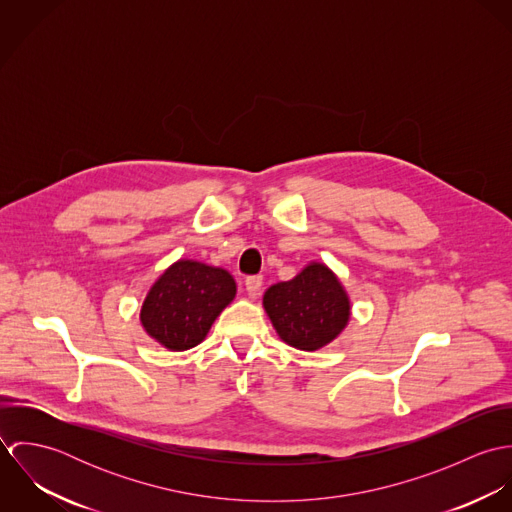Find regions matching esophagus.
<instances>
[{
    "instance_id": "obj_1",
    "label": "esophagus",
    "mask_w": 512,
    "mask_h": 512,
    "mask_svg": "<svg viewBox=\"0 0 512 512\" xmlns=\"http://www.w3.org/2000/svg\"><path fill=\"white\" fill-rule=\"evenodd\" d=\"M244 286H246V292L250 293V295H258L260 290H262V286H264V280H262V276H248L244 280Z\"/></svg>"
}]
</instances>
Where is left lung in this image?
Returning a JSON list of instances; mask_svg holds the SVG:
<instances>
[{
    "label": "left lung",
    "instance_id": "left-lung-1",
    "mask_svg": "<svg viewBox=\"0 0 512 512\" xmlns=\"http://www.w3.org/2000/svg\"><path fill=\"white\" fill-rule=\"evenodd\" d=\"M264 309L280 339L299 351L329 345L351 317L349 295L321 262L307 264L290 282L270 286Z\"/></svg>",
    "mask_w": 512,
    "mask_h": 512
}]
</instances>
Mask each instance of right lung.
I'll use <instances>...</instances> for the list:
<instances>
[{"instance_id": "1", "label": "right lung", "mask_w": 512, "mask_h": 512, "mask_svg": "<svg viewBox=\"0 0 512 512\" xmlns=\"http://www.w3.org/2000/svg\"><path fill=\"white\" fill-rule=\"evenodd\" d=\"M234 295L236 284L226 270L179 260L149 288L140 321L147 335L165 349L187 351L207 337Z\"/></svg>"}]
</instances>
